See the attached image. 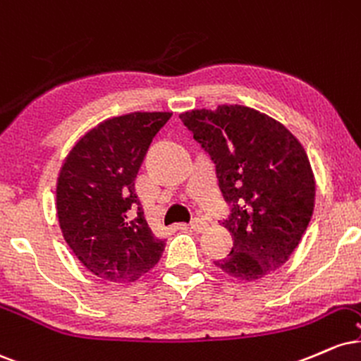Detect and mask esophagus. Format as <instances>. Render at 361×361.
Listing matches in <instances>:
<instances>
[{"label": "esophagus", "mask_w": 361, "mask_h": 361, "mask_svg": "<svg viewBox=\"0 0 361 361\" xmlns=\"http://www.w3.org/2000/svg\"><path fill=\"white\" fill-rule=\"evenodd\" d=\"M189 226L192 228L194 231H204L207 228V221L204 218H194L192 221H190Z\"/></svg>", "instance_id": "34e87169"}]
</instances>
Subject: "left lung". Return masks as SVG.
<instances>
[{"label":"left lung","mask_w":361,"mask_h":361,"mask_svg":"<svg viewBox=\"0 0 361 361\" xmlns=\"http://www.w3.org/2000/svg\"><path fill=\"white\" fill-rule=\"evenodd\" d=\"M180 120L209 152L233 206L221 223L233 248L214 265L245 282L277 270L299 247L314 211V172L302 143L281 121L241 104L192 109Z\"/></svg>","instance_id":"obj_1"}]
</instances>
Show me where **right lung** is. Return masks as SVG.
Returning a JSON list of instances; mask_svg holds the SVG:
<instances>
[{
	"instance_id": "add662e5",
	"label": "right lung",
	"mask_w": 361,
	"mask_h": 361,
	"mask_svg": "<svg viewBox=\"0 0 361 361\" xmlns=\"http://www.w3.org/2000/svg\"><path fill=\"white\" fill-rule=\"evenodd\" d=\"M171 111H135L97 123L63 159L55 209L63 240L89 272L135 282L162 257L165 240L143 214L135 179Z\"/></svg>"
}]
</instances>
